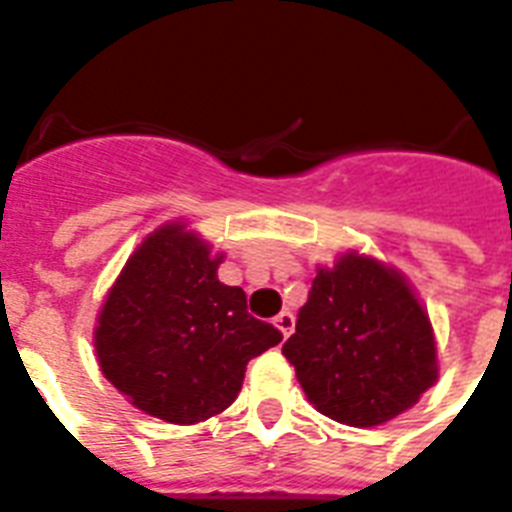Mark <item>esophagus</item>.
<instances>
[{
    "instance_id": "1",
    "label": "esophagus",
    "mask_w": 512,
    "mask_h": 512,
    "mask_svg": "<svg viewBox=\"0 0 512 512\" xmlns=\"http://www.w3.org/2000/svg\"><path fill=\"white\" fill-rule=\"evenodd\" d=\"M273 325L279 327V333L287 338V335L292 333V327H295V317H292L290 311H282V314H276V317H273Z\"/></svg>"
}]
</instances>
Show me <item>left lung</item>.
<instances>
[{
  "label": "left lung",
  "mask_w": 512,
  "mask_h": 512,
  "mask_svg": "<svg viewBox=\"0 0 512 512\" xmlns=\"http://www.w3.org/2000/svg\"><path fill=\"white\" fill-rule=\"evenodd\" d=\"M282 354L308 403L349 427H378L438 381V343L424 303L392 265L343 252L319 265Z\"/></svg>",
  "instance_id": "obj_1"
}]
</instances>
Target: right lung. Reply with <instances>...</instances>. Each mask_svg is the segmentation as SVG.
<instances>
[{"label": "right lung", "instance_id": "1", "mask_svg": "<svg viewBox=\"0 0 512 512\" xmlns=\"http://www.w3.org/2000/svg\"><path fill=\"white\" fill-rule=\"evenodd\" d=\"M214 255L182 220L144 236L101 303L93 346L109 384L147 416L198 424L241 392L247 362L282 333L217 279Z\"/></svg>", "mask_w": 512, "mask_h": 512}]
</instances>
